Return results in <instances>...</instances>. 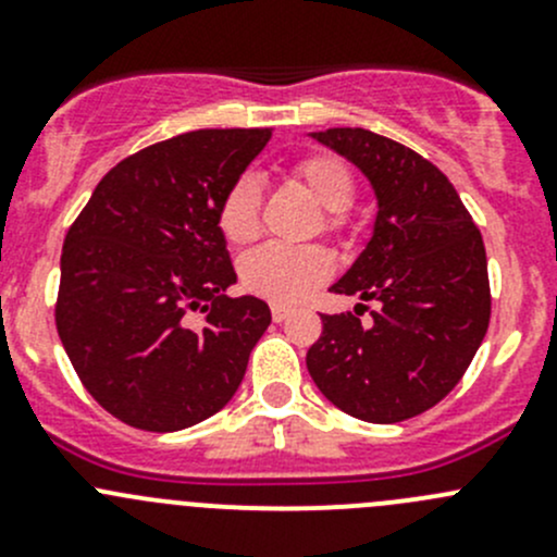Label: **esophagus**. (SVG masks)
Instances as JSON below:
<instances>
[{"label": "esophagus", "mask_w": 557, "mask_h": 557, "mask_svg": "<svg viewBox=\"0 0 557 557\" xmlns=\"http://www.w3.org/2000/svg\"><path fill=\"white\" fill-rule=\"evenodd\" d=\"M272 318H274V323H283V320L290 318V310L283 305H272Z\"/></svg>", "instance_id": "1"}]
</instances>
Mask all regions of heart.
Listing matches in <instances>:
<instances>
[{
    "label": "heart",
    "instance_id": "heart-1",
    "mask_svg": "<svg viewBox=\"0 0 557 557\" xmlns=\"http://www.w3.org/2000/svg\"><path fill=\"white\" fill-rule=\"evenodd\" d=\"M294 177L325 210V228L339 232L356 194L350 166L336 156H310L294 166ZM218 226L232 245H247L261 232V190L252 177H239L223 196ZM334 274V261L320 247L263 245L247 252L239 277L250 294L274 305H296Z\"/></svg>",
    "mask_w": 557,
    "mask_h": 557
}]
</instances>
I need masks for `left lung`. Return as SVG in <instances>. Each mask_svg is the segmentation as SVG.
Masks as SVG:
<instances>
[{
  "mask_svg": "<svg viewBox=\"0 0 557 557\" xmlns=\"http://www.w3.org/2000/svg\"><path fill=\"white\" fill-rule=\"evenodd\" d=\"M367 174L377 196L372 239L331 285L377 301L323 314L307 350L314 385L342 412L401 423L440 404L469 369L491 323V283L480 228L450 180L412 148L369 128L312 132Z\"/></svg>",
  "mask_w": 557,
  "mask_h": 557,
  "instance_id": "left-lung-1",
  "label": "left lung"
}]
</instances>
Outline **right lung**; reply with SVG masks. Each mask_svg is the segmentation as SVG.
Instances as JSON below:
<instances>
[{
  "label": "right lung",
  "mask_w": 557,
  "mask_h": 557,
  "mask_svg": "<svg viewBox=\"0 0 557 557\" xmlns=\"http://www.w3.org/2000/svg\"><path fill=\"white\" fill-rule=\"evenodd\" d=\"M272 128H199L104 174L66 232L55 329L77 377L126 425L180 431L221 412L267 325V301L228 299L237 272L223 196ZM206 312L190 326L187 312Z\"/></svg>",
  "instance_id": "obj_1"
}]
</instances>
